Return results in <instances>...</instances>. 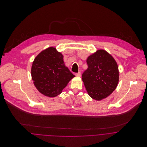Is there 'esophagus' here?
I'll return each mask as SVG.
<instances>
[{"label": "esophagus", "instance_id": "34e87169", "mask_svg": "<svg viewBox=\"0 0 147 147\" xmlns=\"http://www.w3.org/2000/svg\"><path fill=\"white\" fill-rule=\"evenodd\" d=\"M75 75H76V76H77V77H78V78H80V77L81 76V73H80V72L77 73V74H75Z\"/></svg>", "mask_w": 147, "mask_h": 147}]
</instances>
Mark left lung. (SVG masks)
<instances>
[{
  "label": "left lung",
  "instance_id": "1",
  "mask_svg": "<svg viewBox=\"0 0 147 147\" xmlns=\"http://www.w3.org/2000/svg\"><path fill=\"white\" fill-rule=\"evenodd\" d=\"M88 68L82 75V80L88 95L101 101L116 89L119 82V70L114 58L103 49L89 55Z\"/></svg>",
  "mask_w": 147,
  "mask_h": 147
}]
</instances>
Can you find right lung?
I'll return each instance as SVG.
<instances>
[{
	"label": "right lung",
	"instance_id": "1",
	"mask_svg": "<svg viewBox=\"0 0 147 147\" xmlns=\"http://www.w3.org/2000/svg\"><path fill=\"white\" fill-rule=\"evenodd\" d=\"M31 75L37 89L49 97L60 94L75 77L65 65L63 54L54 47L43 50L37 55L32 63Z\"/></svg>",
	"mask_w": 147,
	"mask_h": 147
}]
</instances>
